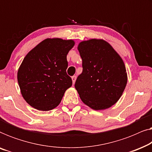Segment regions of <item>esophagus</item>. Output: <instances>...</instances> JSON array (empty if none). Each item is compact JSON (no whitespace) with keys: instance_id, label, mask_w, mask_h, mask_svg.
Returning <instances> with one entry per match:
<instances>
[{"instance_id":"34e87169","label":"esophagus","mask_w":152,"mask_h":152,"mask_svg":"<svg viewBox=\"0 0 152 152\" xmlns=\"http://www.w3.org/2000/svg\"><path fill=\"white\" fill-rule=\"evenodd\" d=\"M76 79H77V77L76 76L74 75V76L72 77V84H73V85L75 84V82Z\"/></svg>"}]
</instances>
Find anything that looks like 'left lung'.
Here are the masks:
<instances>
[{
    "mask_svg": "<svg viewBox=\"0 0 152 152\" xmlns=\"http://www.w3.org/2000/svg\"><path fill=\"white\" fill-rule=\"evenodd\" d=\"M83 70L75 87L82 101L94 110L111 107L119 100L127 83L124 61L113 48L100 39L79 43Z\"/></svg>",
    "mask_w": 152,
    "mask_h": 152,
    "instance_id": "1",
    "label": "left lung"
}]
</instances>
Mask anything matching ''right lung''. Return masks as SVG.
I'll use <instances>...</instances> for the list:
<instances>
[{
	"instance_id": "1",
	"label": "right lung",
	"mask_w": 152,
	"mask_h": 152,
	"mask_svg": "<svg viewBox=\"0 0 152 152\" xmlns=\"http://www.w3.org/2000/svg\"><path fill=\"white\" fill-rule=\"evenodd\" d=\"M75 45L71 39L48 38L27 54L17 72L20 93L39 111H50L61 102L72 82L66 73V57Z\"/></svg>"
}]
</instances>
